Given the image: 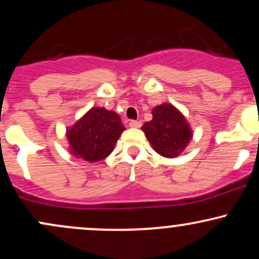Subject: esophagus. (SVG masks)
Returning <instances> with one entry per match:
<instances>
[{"mask_svg": "<svg viewBox=\"0 0 259 259\" xmlns=\"http://www.w3.org/2000/svg\"><path fill=\"white\" fill-rule=\"evenodd\" d=\"M129 125L132 127H140L141 126V121L139 120H130L129 121Z\"/></svg>", "mask_w": 259, "mask_h": 259, "instance_id": "1", "label": "esophagus"}]
</instances>
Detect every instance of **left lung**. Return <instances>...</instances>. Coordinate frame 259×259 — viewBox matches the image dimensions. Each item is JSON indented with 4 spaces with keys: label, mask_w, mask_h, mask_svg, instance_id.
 <instances>
[{
    "label": "left lung",
    "mask_w": 259,
    "mask_h": 259,
    "mask_svg": "<svg viewBox=\"0 0 259 259\" xmlns=\"http://www.w3.org/2000/svg\"><path fill=\"white\" fill-rule=\"evenodd\" d=\"M152 120L141 127L153 150L167 158H175L192 139L186 118L171 103H162L152 109Z\"/></svg>",
    "instance_id": "left-lung-1"
}]
</instances>
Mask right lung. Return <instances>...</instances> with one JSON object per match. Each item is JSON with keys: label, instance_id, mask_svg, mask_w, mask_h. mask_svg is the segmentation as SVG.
<instances>
[{"label": "right lung", "instance_id": "right-lung-1", "mask_svg": "<svg viewBox=\"0 0 259 259\" xmlns=\"http://www.w3.org/2000/svg\"><path fill=\"white\" fill-rule=\"evenodd\" d=\"M124 130L118 113L103 107H92L73 126L68 127L65 135L73 156L95 163L113 152Z\"/></svg>", "mask_w": 259, "mask_h": 259}]
</instances>
